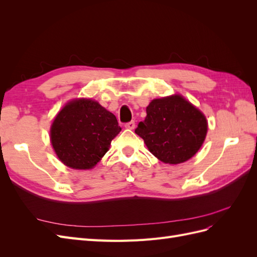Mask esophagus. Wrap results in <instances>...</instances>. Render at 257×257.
Masks as SVG:
<instances>
[{"label":"esophagus","mask_w":257,"mask_h":257,"mask_svg":"<svg viewBox=\"0 0 257 257\" xmlns=\"http://www.w3.org/2000/svg\"><path fill=\"white\" fill-rule=\"evenodd\" d=\"M125 127L130 128V130H134L135 128V121H131L125 123Z\"/></svg>","instance_id":"obj_1"}]
</instances>
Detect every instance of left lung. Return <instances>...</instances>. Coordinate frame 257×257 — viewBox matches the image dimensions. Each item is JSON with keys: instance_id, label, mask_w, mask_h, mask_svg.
Instances as JSON below:
<instances>
[{"instance_id": "1", "label": "left lung", "mask_w": 257, "mask_h": 257, "mask_svg": "<svg viewBox=\"0 0 257 257\" xmlns=\"http://www.w3.org/2000/svg\"><path fill=\"white\" fill-rule=\"evenodd\" d=\"M146 111L135 133L160 161L180 164L199 150L207 134V120L181 95L153 99Z\"/></svg>"}]
</instances>
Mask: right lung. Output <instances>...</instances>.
I'll use <instances>...</instances> for the list:
<instances>
[{"mask_svg":"<svg viewBox=\"0 0 257 257\" xmlns=\"http://www.w3.org/2000/svg\"><path fill=\"white\" fill-rule=\"evenodd\" d=\"M121 127L115 115L95 100L75 99L54 119L50 138L62 163L74 169L95 166Z\"/></svg>","mask_w":257,"mask_h":257,"instance_id":"add662e5","label":"right lung"}]
</instances>
